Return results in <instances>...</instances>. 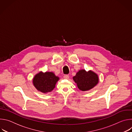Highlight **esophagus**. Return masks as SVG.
<instances>
[{
  "label": "esophagus",
  "instance_id": "esophagus-1",
  "mask_svg": "<svg viewBox=\"0 0 132 132\" xmlns=\"http://www.w3.org/2000/svg\"><path fill=\"white\" fill-rule=\"evenodd\" d=\"M64 78L65 79H68L69 78V76L68 75H64Z\"/></svg>",
  "mask_w": 132,
  "mask_h": 132
}]
</instances>
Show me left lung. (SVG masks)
<instances>
[{"instance_id": "left-lung-1", "label": "left lung", "mask_w": 132, "mask_h": 132, "mask_svg": "<svg viewBox=\"0 0 132 132\" xmlns=\"http://www.w3.org/2000/svg\"><path fill=\"white\" fill-rule=\"evenodd\" d=\"M73 80L79 90L85 91L95 87L99 82L98 75L92 70L86 71L85 69L80 70L73 77Z\"/></svg>"}]
</instances>
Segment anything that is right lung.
I'll use <instances>...</instances> for the list:
<instances>
[{
  "label": "right lung",
  "instance_id": "obj_1",
  "mask_svg": "<svg viewBox=\"0 0 132 132\" xmlns=\"http://www.w3.org/2000/svg\"><path fill=\"white\" fill-rule=\"evenodd\" d=\"M59 79L60 78L56 76L53 72L40 71L35 75L33 79V84L37 90L46 93L54 89Z\"/></svg>",
  "mask_w": 132,
  "mask_h": 132
}]
</instances>
